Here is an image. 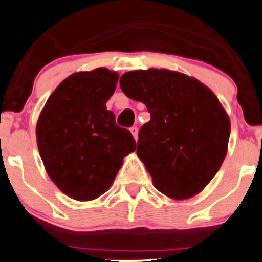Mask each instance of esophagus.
I'll return each instance as SVG.
<instances>
[{
    "instance_id": "1",
    "label": "esophagus",
    "mask_w": 262,
    "mask_h": 262,
    "mask_svg": "<svg viewBox=\"0 0 262 262\" xmlns=\"http://www.w3.org/2000/svg\"><path fill=\"white\" fill-rule=\"evenodd\" d=\"M130 133H132V136L134 137V139H138V128H137V126H133V128H130Z\"/></svg>"
}]
</instances>
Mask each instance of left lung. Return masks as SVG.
Listing matches in <instances>:
<instances>
[{
  "label": "left lung",
  "instance_id": "obj_1",
  "mask_svg": "<svg viewBox=\"0 0 262 262\" xmlns=\"http://www.w3.org/2000/svg\"><path fill=\"white\" fill-rule=\"evenodd\" d=\"M120 88L151 114L138 133L137 155L156 189L172 200L199 194L222 166L230 136L229 116L214 92L167 69L125 73Z\"/></svg>",
  "mask_w": 262,
  "mask_h": 262
}]
</instances>
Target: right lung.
Returning a JSON list of instances; mask_svg holds the SVG:
<instances>
[{
	"label": "right lung",
	"instance_id": "obj_1",
	"mask_svg": "<svg viewBox=\"0 0 262 262\" xmlns=\"http://www.w3.org/2000/svg\"><path fill=\"white\" fill-rule=\"evenodd\" d=\"M119 74L106 68L74 73L57 85L38 118L35 134L48 177L77 201H91L106 192L136 151L130 132L115 123L106 102Z\"/></svg>",
	"mask_w": 262,
	"mask_h": 262
}]
</instances>
